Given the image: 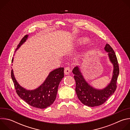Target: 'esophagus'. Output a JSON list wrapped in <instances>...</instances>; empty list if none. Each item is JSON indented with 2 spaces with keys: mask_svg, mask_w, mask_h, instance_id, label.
<instances>
[{
  "mask_svg": "<svg viewBox=\"0 0 130 130\" xmlns=\"http://www.w3.org/2000/svg\"><path fill=\"white\" fill-rule=\"evenodd\" d=\"M70 72V70L69 67H66V68H65V69H64V73L66 75H69Z\"/></svg>",
  "mask_w": 130,
  "mask_h": 130,
  "instance_id": "obj_1",
  "label": "esophagus"
}]
</instances>
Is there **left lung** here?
<instances>
[{"instance_id":"left-lung-1","label":"left lung","mask_w":130,"mask_h":130,"mask_svg":"<svg viewBox=\"0 0 130 130\" xmlns=\"http://www.w3.org/2000/svg\"><path fill=\"white\" fill-rule=\"evenodd\" d=\"M107 52L109 61L113 65L112 78L110 82L104 88L98 89L90 85L84 78L80 66H77L72 70L74 79L76 81V92L80 101L85 105L94 107L104 103L116 90V83L119 69L116 55L113 48L106 44L104 47Z\"/></svg>"}]
</instances>
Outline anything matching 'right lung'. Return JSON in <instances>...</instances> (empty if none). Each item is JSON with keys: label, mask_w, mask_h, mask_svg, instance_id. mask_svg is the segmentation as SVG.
Segmentation results:
<instances>
[{"label": "right lung", "mask_w": 130, "mask_h": 130, "mask_svg": "<svg viewBox=\"0 0 130 130\" xmlns=\"http://www.w3.org/2000/svg\"><path fill=\"white\" fill-rule=\"evenodd\" d=\"M28 36L26 35L22 39L15 52L27 41ZM13 59V58L12 63ZM64 77L63 67L55 69L49 73L40 86L34 89L29 90L19 84L15 78L13 69L11 70V78L17 95L28 104L39 108H47L54 102L57 97L59 85Z\"/></svg>", "instance_id": "add662e5"}]
</instances>
